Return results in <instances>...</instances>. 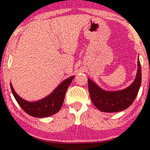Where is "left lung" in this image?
<instances>
[{
	"instance_id": "left-lung-1",
	"label": "left lung",
	"mask_w": 150,
	"mask_h": 150,
	"mask_svg": "<svg viewBox=\"0 0 150 150\" xmlns=\"http://www.w3.org/2000/svg\"><path fill=\"white\" fill-rule=\"evenodd\" d=\"M142 69L139 58L138 71L134 82L128 87L116 91H106L88 79L91 98L98 110L105 112H116L128 108L135 100L141 85Z\"/></svg>"
}]
</instances>
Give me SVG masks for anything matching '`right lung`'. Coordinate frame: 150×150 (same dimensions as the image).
Wrapping results in <instances>:
<instances>
[{
	"mask_svg": "<svg viewBox=\"0 0 150 150\" xmlns=\"http://www.w3.org/2000/svg\"><path fill=\"white\" fill-rule=\"evenodd\" d=\"M74 77V76H72L63 81L50 95L35 102H28L23 99L15 92L11 83L10 84L15 99L28 115L34 117L45 118L55 115L60 110L66 91Z\"/></svg>",
	"mask_w": 150,
	"mask_h": 150,
	"instance_id": "right-lung-1",
	"label": "right lung"
}]
</instances>
